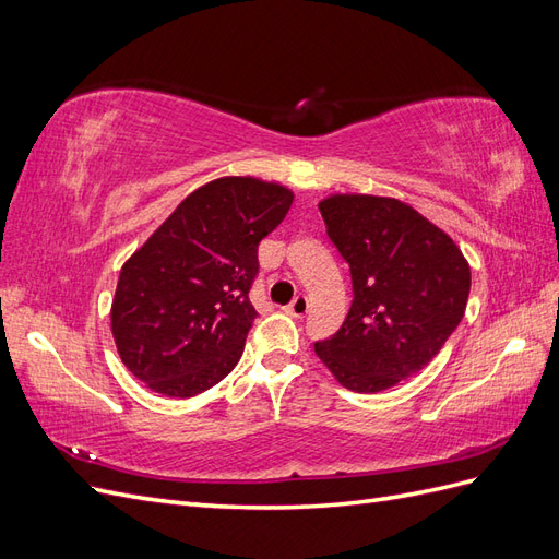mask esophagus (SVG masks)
<instances>
[{
	"instance_id": "obj_1",
	"label": "esophagus",
	"mask_w": 559,
	"mask_h": 559,
	"mask_svg": "<svg viewBox=\"0 0 559 559\" xmlns=\"http://www.w3.org/2000/svg\"><path fill=\"white\" fill-rule=\"evenodd\" d=\"M308 298L306 296H296L292 300V306H286V312H289L292 317H306L308 314Z\"/></svg>"
}]
</instances>
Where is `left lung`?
Returning a JSON list of instances; mask_svg holds the SVG:
<instances>
[{
  "instance_id": "obj_1",
  "label": "left lung",
  "mask_w": 559,
  "mask_h": 559,
  "mask_svg": "<svg viewBox=\"0 0 559 559\" xmlns=\"http://www.w3.org/2000/svg\"><path fill=\"white\" fill-rule=\"evenodd\" d=\"M352 275V306L317 357L345 389L376 394L429 366L460 326L471 267L450 235L394 198L319 202Z\"/></svg>"
}]
</instances>
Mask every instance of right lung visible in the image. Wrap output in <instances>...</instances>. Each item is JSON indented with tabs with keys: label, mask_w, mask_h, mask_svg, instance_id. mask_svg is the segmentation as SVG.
<instances>
[{
	"label": "right lung",
	"mask_w": 559,
	"mask_h": 559,
	"mask_svg": "<svg viewBox=\"0 0 559 559\" xmlns=\"http://www.w3.org/2000/svg\"><path fill=\"white\" fill-rule=\"evenodd\" d=\"M294 193L253 177L200 186L121 267L111 333L121 361L154 392L189 399L240 361L257 319L249 289L259 242Z\"/></svg>",
	"instance_id": "obj_1"
}]
</instances>
